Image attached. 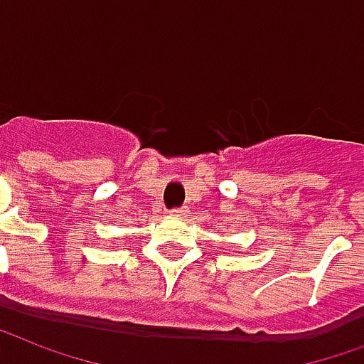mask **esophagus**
<instances>
[{"label":"esophagus","instance_id":"esophagus-1","mask_svg":"<svg viewBox=\"0 0 364 364\" xmlns=\"http://www.w3.org/2000/svg\"><path fill=\"white\" fill-rule=\"evenodd\" d=\"M186 213H188L186 209H182V207H176V209H172L171 215H174V217H184Z\"/></svg>","mask_w":364,"mask_h":364}]
</instances>
